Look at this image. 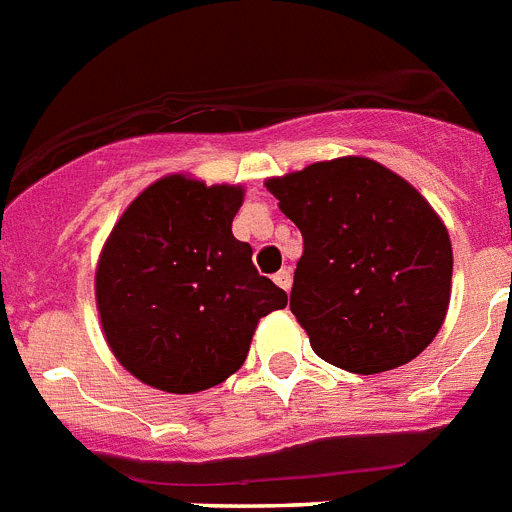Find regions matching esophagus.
I'll use <instances>...</instances> for the list:
<instances>
[{"instance_id":"obj_1","label":"esophagus","mask_w":512,"mask_h":512,"mask_svg":"<svg viewBox=\"0 0 512 512\" xmlns=\"http://www.w3.org/2000/svg\"><path fill=\"white\" fill-rule=\"evenodd\" d=\"M274 282L282 287V290H290V285H293V274H290V269H282V272L274 274Z\"/></svg>"}]
</instances>
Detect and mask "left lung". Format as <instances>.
<instances>
[{
  "mask_svg": "<svg viewBox=\"0 0 512 512\" xmlns=\"http://www.w3.org/2000/svg\"><path fill=\"white\" fill-rule=\"evenodd\" d=\"M264 185L303 235L290 311L316 356L382 374L424 353L453 287V246L432 204L366 156L314 162Z\"/></svg>",
  "mask_w": 512,
  "mask_h": 512,
  "instance_id": "1",
  "label": "left lung"
}]
</instances>
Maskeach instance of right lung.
<instances>
[{
	"instance_id": "obj_1",
	"label": "right lung",
	"mask_w": 512,
	"mask_h": 512,
	"mask_svg": "<svg viewBox=\"0 0 512 512\" xmlns=\"http://www.w3.org/2000/svg\"><path fill=\"white\" fill-rule=\"evenodd\" d=\"M243 185L164 175L122 211L96 264V308L114 358L154 390L190 395L243 366L259 319L287 295L232 235Z\"/></svg>"
}]
</instances>
